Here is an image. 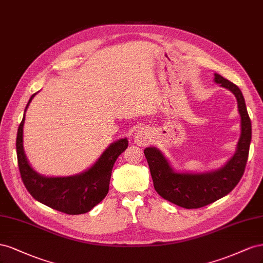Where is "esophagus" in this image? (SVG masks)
<instances>
[{"mask_svg":"<svg viewBox=\"0 0 263 263\" xmlns=\"http://www.w3.org/2000/svg\"><path fill=\"white\" fill-rule=\"evenodd\" d=\"M134 142L138 145H144L146 143V132L143 129H139L134 133Z\"/></svg>","mask_w":263,"mask_h":263,"instance_id":"34e87169","label":"esophagus"}]
</instances>
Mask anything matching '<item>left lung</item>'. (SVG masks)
Returning <instances> with one entry per match:
<instances>
[{
	"label": "left lung",
	"mask_w": 263,
	"mask_h": 263,
	"mask_svg": "<svg viewBox=\"0 0 263 263\" xmlns=\"http://www.w3.org/2000/svg\"><path fill=\"white\" fill-rule=\"evenodd\" d=\"M215 82L235 95L241 118V134L234 156L217 171L207 173H176L160 149L146 147L144 154L157 194L183 208H200L226 196L241 179L249 155L251 142V121L245 98L231 81L215 73Z\"/></svg>",
	"instance_id": "1"
}]
</instances>
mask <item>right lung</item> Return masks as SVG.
I'll return each mask as SVG.
<instances>
[{"label":"right lung","instance_id":"right-lung-1","mask_svg":"<svg viewBox=\"0 0 263 263\" xmlns=\"http://www.w3.org/2000/svg\"><path fill=\"white\" fill-rule=\"evenodd\" d=\"M35 95L31 97L26 109ZM24 121L25 115L17 130L16 153L22 181L28 193L42 204L68 215L91 211L108 194L112 167L119 155L127 147L129 141L126 138L120 139L110 144L98 161L84 173L66 177H47L35 172L26 159L23 148Z\"/></svg>","mask_w":263,"mask_h":263}]
</instances>
